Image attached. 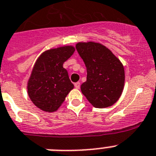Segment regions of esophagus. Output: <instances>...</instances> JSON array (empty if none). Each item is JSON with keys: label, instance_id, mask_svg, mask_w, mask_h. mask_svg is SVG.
Here are the masks:
<instances>
[{"label": "esophagus", "instance_id": "34e87169", "mask_svg": "<svg viewBox=\"0 0 156 156\" xmlns=\"http://www.w3.org/2000/svg\"><path fill=\"white\" fill-rule=\"evenodd\" d=\"M74 86H75V87L76 88V89H79L80 87V83L79 82L75 83H74Z\"/></svg>", "mask_w": 156, "mask_h": 156}]
</instances>
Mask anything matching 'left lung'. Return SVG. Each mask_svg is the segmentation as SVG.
Segmentation results:
<instances>
[{
  "mask_svg": "<svg viewBox=\"0 0 156 156\" xmlns=\"http://www.w3.org/2000/svg\"><path fill=\"white\" fill-rule=\"evenodd\" d=\"M76 48L87 67V81L80 89L95 108H107L119 100L125 83L124 67L107 47L100 43L79 42Z\"/></svg>",
  "mask_w": 156,
  "mask_h": 156,
  "instance_id": "8db88e82",
  "label": "left lung"
}]
</instances>
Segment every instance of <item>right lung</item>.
<instances>
[{"instance_id": "1", "label": "right lung", "mask_w": 156, "mask_h": 156, "mask_svg": "<svg viewBox=\"0 0 156 156\" xmlns=\"http://www.w3.org/2000/svg\"><path fill=\"white\" fill-rule=\"evenodd\" d=\"M75 50L71 45L51 48L37 59L27 83V92L32 102L42 111H57L73 89L63 63Z\"/></svg>"}]
</instances>
